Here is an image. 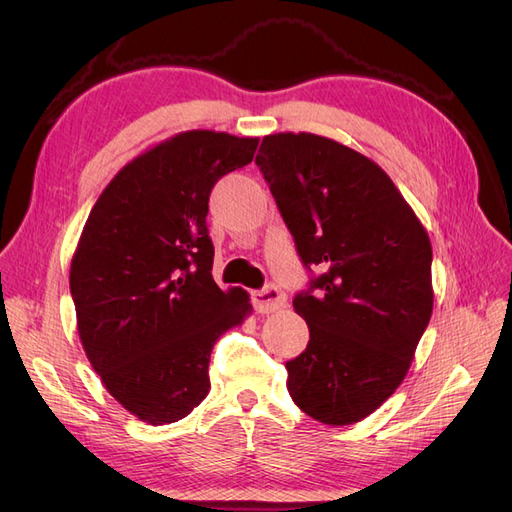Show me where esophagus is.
<instances>
[{
  "mask_svg": "<svg viewBox=\"0 0 512 512\" xmlns=\"http://www.w3.org/2000/svg\"><path fill=\"white\" fill-rule=\"evenodd\" d=\"M252 303L256 312L271 314V312H277V309L286 307V294L277 286L269 284L265 288L252 292Z\"/></svg>",
  "mask_w": 512,
  "mask_h": 512,
  "instance_id": "obj_1",
  "label": "esophagus"
}]
</instances>
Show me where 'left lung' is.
<instances>
[{"label":"left lung","mask_w":512,"mask_h":512,"mask_svg":"<svg viewBox=\"0 0 512 512\" xmlns=\"http://www.w3.org/2000/svg\"><path fill=\"white\" fill-rule=\"evenodd\" d=\"M256 164L318 271L292 299L309 344L286 363L288 393L324 425L359 423L406 378L429 324V237L391 177L331 138L265 136Z\"/></svg>","instance_id":"obj_1"}]
</instances>
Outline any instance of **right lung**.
<instances>
[{"instance_id":"add662e5","label":"right lung","mask_w":512,"mask_h":512,"mask_svg":"<svg viewBox=\"0 0 512 512\" xmlns=\"http://www.w3.org/2000/svg\"><path fill=\"white\" fill-rule=\"evenodd\" d=\"M258 138L192 130L123 166L91 209L70 267L87 359L119 404L151 425L209 393L213 344L250 314V294L213 282V185Z\"/></svg>"}]
</instances>
